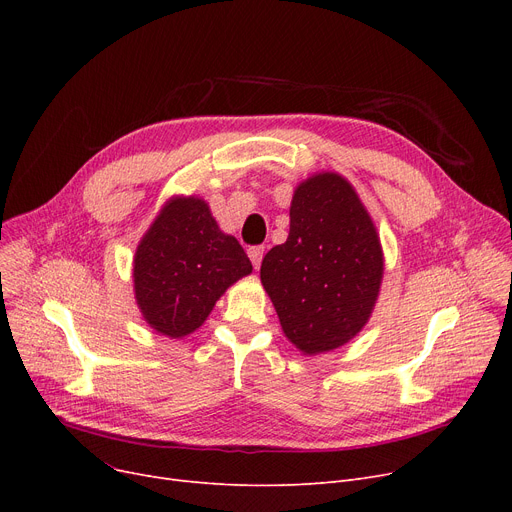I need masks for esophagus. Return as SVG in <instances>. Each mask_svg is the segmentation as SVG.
Segmentation results:
<instances>
[{
  "label": "esophagus",
  "mask_w": 512,
  "mask_h": 512,
  "mask_svg": "<svg viewBox=\"0 0 512 512\" xmlns=\"http://www.w3.org/2000/svg\"><path fill=\"white\" fill-rule=\"evenodd\" d=\"M249 259H251L255 270H259L261 259H263V247H251V249H249Z\"/></svg>",
  "instance_id": "obj_1"
}]
</instances>
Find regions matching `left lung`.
Instances as JSON below:
<instances>
[{
	"mask_svg": "<svg viewBox=\"0 0 512 512\" xmlns=\"http://www.w3.org/2000/svg\"><path fill=\"white\" fill-rule=\"evenodd\" d=\"M382 278L380 234L355 186L338 172L299 182L288 238L261 263L284 336L307 357L351 342L378 303Z\"/></svg>",
	"mask_w": 512,
	"mask_h": 512,
	"instance_id": "8db88e82",
	"label": "left lung"
}]
</instances>
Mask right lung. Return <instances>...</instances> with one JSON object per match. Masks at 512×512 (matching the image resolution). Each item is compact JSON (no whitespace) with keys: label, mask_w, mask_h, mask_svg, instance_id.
I'll return each instance as SVG.
<instances>
[{"label":"right lung","mask_w":512,"mask_h":512,"mask_svg":"<svg viewBox=\"0 0 512 512\" xmlns=\"http://www.w3.org/2000/svg\"><path fill=\"white\" fill-rule=\"evenodd\" d=\"M253 265L209 203L174 195L159 209L132 259L134 301L147 326L168 338L199 330L222 294Z\"/></svg>","instance_id":"obj_1"}]
</instances>
